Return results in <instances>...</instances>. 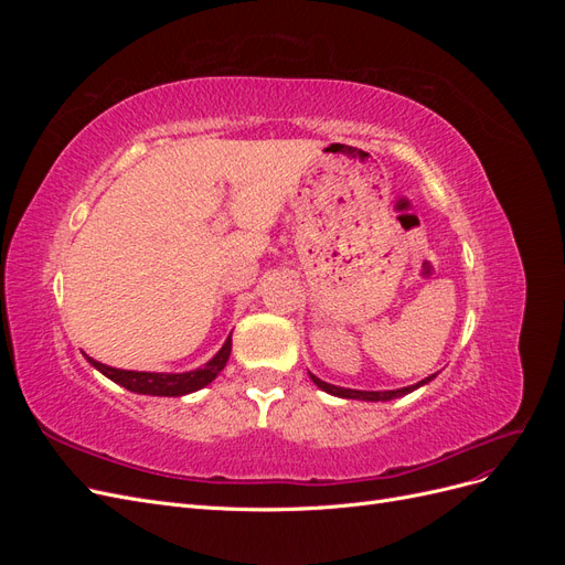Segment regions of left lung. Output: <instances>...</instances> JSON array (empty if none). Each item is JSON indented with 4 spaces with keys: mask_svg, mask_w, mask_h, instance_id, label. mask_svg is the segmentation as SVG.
I'll return each instance as SVG.
<instances>
[{
    "mask_svg": "<svg viewBox=\"0 0 565 565\" xmlns=\"http://www.w3.org/2000/svg\"><path fill=\"white\" fill-rule=\"evenodd\" d=\"M434 377H436V374H431V377H426V380H422V382H417L413 386L396 388V391H355V388H341V386H334V384H328V382H320L318 377H313V374H311V380L322 391H328V393H332V396H339V398H355V401H391V398H401V396H405V393L419 388L422 384H429Z\"/></svg>",
    "mask_w": 565,
    "mask_h": 565,
    "instance_id": "obj_1",
    "label": "left lung"
}]
</instances>
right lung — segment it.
I'll return each instance as SVG.
<instances>
[{
    "mask_svg": "<svg viewBox=\"0 0 565 565\" xmlns=\"http://www.w3.org/2000/svg\"><path fill=\"white\" fill-rule=\"evenodd\" d=\"M228 355H231V337L226 339V344L221 347V351L212 358L207 365H202L191 372H181V374L117 370V367H108L104 363L94 361V358H89V355H87V361L98 372H104L108 380H113L115 384L125 386L134 393H148V396H185V393H193L202 386H207L216 377V374L226 367Z\"/></svg>",
    "mask_w": 565,
    "mask_h": 565,
    "instance_id": "1",
    "label": "right lung"
}]
</instances>
